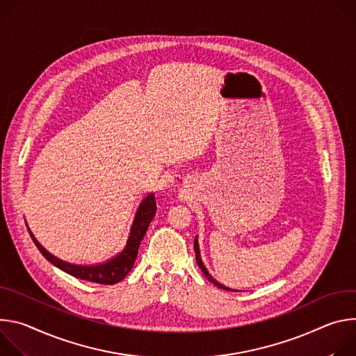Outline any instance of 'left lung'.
Returning <instances> with one entry per match:
<instances>
[{
  "label": "left lung",
  "instance_id": "obj_1",
  "mask_svg": "<svg viewBox=\"0 0 356 356\" xmlns=\"http://www.w3.org/2000/svg\"><path fill=\"white\" fill-rule=\"evenodd\" d=\"M193 249H195V256H196V261H198V266L201 267V270L204 271V274H205V277L211 282V283H213L216 287H219V289H223V290H230L232 291V289H229V287H225L223 284H220L219 282H216L212 275L209 274V271H208V268L205 267V264H204V261H202V259H201V252H200V243H198V236H195V242H193ZM236 291V290H234Z\"/></svg>",
  "mask_w": 356,
  "mask_h": 356
}]
</instances>
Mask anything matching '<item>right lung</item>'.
<instances>
[{
	"label": "right lung",
	"instance_id": "right-lung-1",
	"mask_svg": "<svg viewBox=\"0 0 356 356\" xmlns=\"http://www.w3.org/2000/svg\"><path fill=\"white\" fill-rule=\"evenodd\" d=\"M155 211H156V204H155L154 193H148L137 208V212H136L124 249L118 254H115L113 259H110L102 264H95V266L70 264V263H66V261L55 257L36 241V238L29 227H28V232L31 234L33 243L36 245L38 250L42 253V256L48 261H51L54 266H56L62 271L73 275V277H76V279L92 282V283L115 284L118 282H122L130 273V270L133 268L134 261L138 254L140 243L149 226V222L152 220V218L155 215Z\"/></svg>",
	"mask_w": 356,
	"mask_h": 356
}]
</instances>
